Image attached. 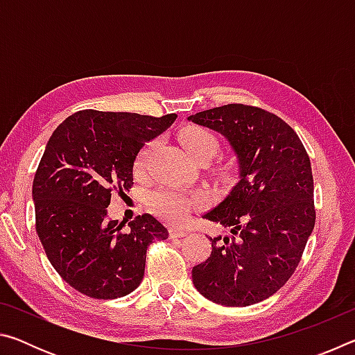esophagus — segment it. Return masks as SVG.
<instances>
[{
	"mask_svg": "<svg viewBox=\"0 0 355 355\" xmlns=\"http://www.w3.org/2000/svg\"><path fill=\"white\" fill-rule=\"evenodd\" d=\"M188 235V230H182V228L173 227L171 228V238H183Z\"/></svg>",
	"mask_w": 355,
	"mask_h": 355,
	"instance_id": "34e87169",
	"label": "esophagus"
}]
</instances>
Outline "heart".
<instances>
[{
  "label": "heart",
  "mask_w": 355,
  "mask_h": 355,
  "mask_svg": "<svg viewBox=\"0 0 355 355\" xmlns=\"http://www.w3.org/2000/svg\"><path fill=\"white\" fill-rule=\"evenodd\" d=\"M182 142L192 158L199 159L200 156L211 155L214 156L219 148V141L211 131L200 127H188L182 131ZM150 156V147L144 148L136 159V171L142 172L146 169ZM155 211L164 219L175 222L186 220L192 209L205 203V196L197 192V194H188L183 191L175 189H163L158 191L152 199Z\"/></svg>",
  "instance_id": "heart-1"
}]
</instances>
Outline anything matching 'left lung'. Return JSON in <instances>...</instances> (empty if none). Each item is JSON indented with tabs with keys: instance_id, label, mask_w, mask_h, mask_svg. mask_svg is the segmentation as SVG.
<instances>
[{
	"instance_id": "obj_1",
	"label": "left lung",
	"mask_w": 355,
	"mask_h": 355,
	"mask_svg": "<svg viewBox=\"0 0 355 355\" xmlns=\"http://www.w3.org/2000/svg\"><path fill=\"white\" fill-rule=\"evenodd\" d=\"M188 120L224 136L238 161V183L203 214L232 236L209 238L211 255L192 268V282L225 307L261 302L291 277L313 232L309 155L290 125L260 107L225 105Z\"/></svg>"
}]
</instances>
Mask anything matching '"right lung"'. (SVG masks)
I'll use <instances>...</instances> for the list:
<instances>
[{
	"instance_id": "right-lung-1",
	"label": "right lung",
	"mask_w": 355,
	"mask_h": 355,
	"mask_svg": "<svg viewBox=\"0 0 355 355\" xmlns=\"http://www.w3.org/2000/svg\"><path fill=\"white\" fill-rule=\"evenodd\" d=\"M175 119L84 110L65 119L46 144L33 182L35 230L56 272L89 297L135 291L147 248L169 236L152 214L137 216L123 232L106 208L112 188L133 184L139 150Z\"/></svg>"
}]
</instances>
